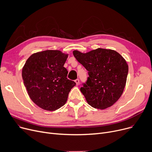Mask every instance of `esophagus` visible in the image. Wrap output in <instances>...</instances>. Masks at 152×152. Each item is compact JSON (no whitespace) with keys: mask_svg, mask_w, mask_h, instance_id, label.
<instances>
[{"mask_svg":"<svg viewBox=\"0 0 152 152\" xmlns=\"http://www.w3.org/2000/svg\"><path fill=\"white\" fill-rule=\"evenodd\" d=\"M75 82L76 83L77 85H79V80H78V79H76V80H75Z\"/></svg>","mask_w":152,"mask_h":152,"instance_id":"34e87169","label":"esophagus"}]
</instances>
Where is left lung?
I'll list each match as a JSON object with an SVG mask.
<instances>
[{
    "mask_svg": "<svg viewBox=\"0 0 152 152\" xmlns=\"http://www.w3.org/2000/svg\"><path fill=\"white\" fill-rule=\"evenodd\" d=\"M73 55L88 71L87 81L80 88L88 104L101 110L113 105L126 85V60L115 50L101 48L86 53L74 50Z\"/></svg>",
    "mask_w": 152,
    "mask_h": 152,
    "instance_id": "8db88e82",
    "label": "left lung"
}]
</instances>
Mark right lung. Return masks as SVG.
<instances>
[{
    "label": "right lung",
    "instance_id": "obj_1",
    "mask_svg": "<svg viewBox=\"0 0 152 152\" xmlns=\"http://www.w3.org/2000/svg\"><path fill=\"white\" fill-rule=\"evenodd\" d=\"M59 50L32 54L22 69V77L31 100L43 110L54 111L63 106L76 83L67 78L64 65L68 58Z\"/></svg>",
    "mask_w": 152,
    "mask_h": 152
}]
</instances>
